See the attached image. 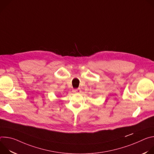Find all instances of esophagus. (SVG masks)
Returning a JSON list of instances; mask_svg holds the SVG:
<instances>
[{
    "label": "esophagus",
    "mask_w": 154,
    "mask_h": 154,
    "mask_svg": "<svg viewBox=\"0 0 154 154\" xmlns=\"http://www.w3.org/2000/svg\"><path fill=\"white\" fill-rule=\"evenodd\" d=\"M81 90H80V88H77V89H74L72 90V92L74 93H80Z\"/></svg>",
    "instance_id": "esophagus-1"
}]
</instances>
